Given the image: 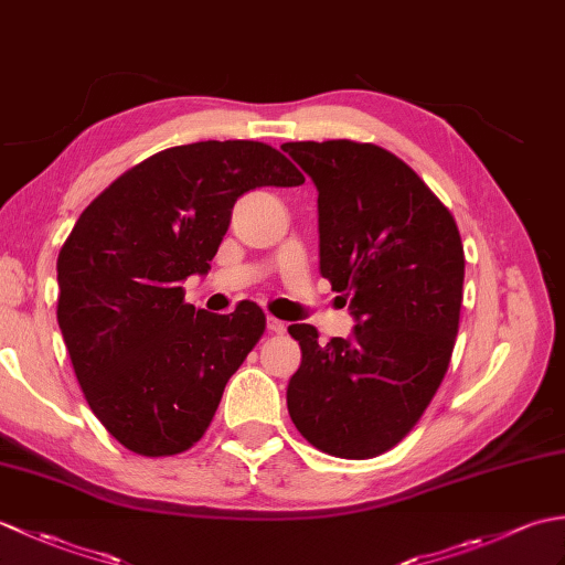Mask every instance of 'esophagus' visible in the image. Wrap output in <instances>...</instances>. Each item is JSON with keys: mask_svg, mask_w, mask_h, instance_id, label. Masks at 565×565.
Returning a JSON list of instances; mask_svg holds the SVG:
<instances>
[{"mask_svg": "<svg viewBox=\"0 0 565 565\" xmlns=\"http://www.w3.org/2000/svg\"><path fill=\"white\" fill-rule=\"evenodd\" d=\"M267 330H269V332H274V334H281V332L286 330V322H281L279 318L269 316V318H267Z\"/></svg>", "mask_w": 565, "mask_h": 565, "instance_id": "34e87169", "label": "esophagus"}]
</instances>
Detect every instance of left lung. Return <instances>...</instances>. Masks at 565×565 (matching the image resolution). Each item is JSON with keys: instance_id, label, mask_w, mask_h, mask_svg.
Listing matches in <instances>:
<instances>
[{"instance_id": "left-lung-1", "label": "left lung", "mask_w": 565, "mask_h": 565, "mask_svg": "<svg viewBox=\"0 0 565 565\" xmlns=\"http://www.w3.org/2000/svg\"><path fill=\"white\" fill-rule=\"evenodd\" d=\"M318 189L320 274L350 298L352 338L291 326L301 366L286 403L296 429L340 459L393 449L447 374L463 298V245L449 209L371 142H284Z\"/></svg>"}]
</instances>
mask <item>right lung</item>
<instances>
[{"label": "right lung", "mask_w": 565, "mask_h": 565, "mask_svg": "<svg viewBox=\"0 0 565 565\" xmlns=\"http://www.w3.org/2000/svg\"><path fill=\"white\" fill-rule=\"evenodd\" d=\"M303 174L257 140H203L130 167L82 211L57 255V326L92 413L126 449L186 451L264 334L262 308L184 303L209 274L235 201Z\"/></svg>", "instance_id": "1"}]
</instances>
